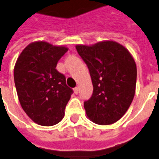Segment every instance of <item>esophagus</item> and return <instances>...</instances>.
Here are the masks:
<instances>
[{
    "mask_svg": "<svg viewBox=\"0 0 159 159\" xmlns=\"http://www.w3.org/2000/svg\"><path fill=\"white\" fill-rule=\"evenodd\" d=\"M74 93H75V94H78L79 93V87H75L74 89Z\"/></svg>",
    "mask_w": 159,
    "mask_h": 159,
    "instance_id": "esophagus-1",
    "label": "esophagus"
}]
</instances>
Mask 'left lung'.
Segmentation results:
<instances>
[{
    "label": "left lung",
    "mask_w": 159,
    "mask_h": 159,
    "mask_svg": "<svg viewBox=\"0 0 159 159\" xmlns=\"http://www.w3.org/2000/svg\"><path fill=\"white\" fill-rule=\"evenodd\" d=\"M89 70L93 92L84 102L87 117L98 125L119 120L130 107L136 87L137 69L130 52L117 42L75 46Z\"/></svg>",
    "instance_id": "8db88e82"
}]
</instances>
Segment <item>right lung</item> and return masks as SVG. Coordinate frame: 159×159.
<instances>
[{"label":"right lung","mask_w":159,"mask_h":159,"mask_svg":"<svg viewBox=\"0 0 159 159\" xmlns=\"http://www.w3.org/2000/svg\"><path fill=\"white\" fill-rule=\"evenodd\" d=\"M67 51L66 46L34 42L15 62L14 79L20 103L28 116L40 125H54L64 117L73 91L56 67Z\"/></svg>","instance_id":"1"}]
</instances>
